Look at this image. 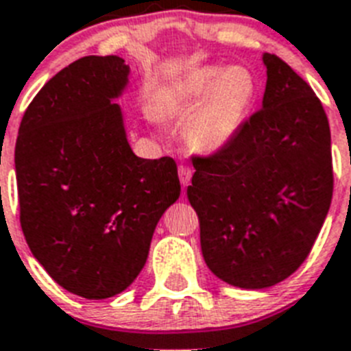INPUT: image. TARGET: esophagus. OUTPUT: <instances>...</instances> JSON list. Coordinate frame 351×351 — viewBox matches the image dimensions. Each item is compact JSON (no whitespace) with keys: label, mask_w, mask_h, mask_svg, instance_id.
Here are the masks:
<instances>
[{"label":"esophagus","mask_w":351,"mask_h":351,"mask_svg":"<svg viewBox=\"0 0 351 351\" xmlns=\"http://www.w3.org/2000/svg\"><path fill=\"white\" fill-rule=\"evenodd\" d=\"M178 176H180V184L185 187V185H189L191 176H193V169H191L189 166L182 164V166L178 167Z\"/></svg>","instance_id":"34e87169"}]
</instances>
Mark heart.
<instances>
[{"mask_svg": "<svg viewBox=\"0 0 351 351\" xmlns=\"http://www.w3.org/2000/svg\"><path fill=\"white\" fill-rule=\"evenodd\" d=\"M256 99V81L243 66L205 64L169 82L158 93L164 115L189 117L187 135L202 151L229 144L249 117Z\"/></svg>", "mask_w": 351, "mask_h": 351, "instance_id": "b5f03b06", "label": "heart"}]
</instances>
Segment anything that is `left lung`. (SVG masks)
Listing matches in <instances>:
<instances>
[{
  "instance_id": "8db88e82",
  "label": "left lung",
  "mask_w": 351,
  "mask_h": 351,
  "mask_svg": "<svg viewBox=\"0 0 351 351\" xmlns=\"http://www.w3.org/2000/svg\"><path fill=\"white\" fill-rule=\"evenodd\" d=\"M261 110L210 156H195L187 187L210 272L240 289H267L301 267L333 193L332 142L314 90L278 56Z\"/></svg>"
}]
</instances>
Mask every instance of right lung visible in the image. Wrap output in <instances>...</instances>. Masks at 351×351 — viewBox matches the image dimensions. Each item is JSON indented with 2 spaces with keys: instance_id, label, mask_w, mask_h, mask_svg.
Masks as SVG:
<instances>
[{
  "instance_id": "right-lung-1",
  "label": "right lung",
  "mask_w": 351,
  "mask_h": 351,
  "mask_svg": "<svg viewBox=\"0 0 351 351\" xmlns=\"http://www.w3.org/2000/svg\"><path fill=\"white\" fill-rule=\"evenodd\" d=\"M128 82L122 57L77 59L34 97L16 141L25 240L57 285L86 299L135 281L156 223L180 196L173 158L131 149L115 102Z\"/></svg>"
}]
</instances>
